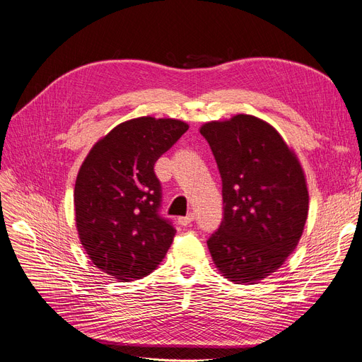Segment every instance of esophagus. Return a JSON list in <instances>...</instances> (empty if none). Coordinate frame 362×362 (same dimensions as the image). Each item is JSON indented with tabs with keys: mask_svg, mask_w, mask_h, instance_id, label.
I'll return each instance as SVG.
<instances>
[{
	"mask_svg": "<svg viewBox=\"0 0 362 362\" xmlns=\"http://www.w3.org/2000/svg\"><path fill=\"white\" fill-rule=\"evenodd\" d=\"M194 218H195L194 213H189V214L185 216V217H179V218H177V223H179L180 226H187V224H191V223L194 221Z\"/></svg>",
	"mask_w": 362,
	"mask_h": 362,
	"instance_id": "obj_1",
	"label": "esophagus"
}]
</instances>
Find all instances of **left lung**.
<instances>
[{"label": "left lung", "mask_w": 362, "mask_h": 362, "mask_svg": "<svg viewBox=\"0 0 362 362\" xmlns=\"http://www.w3.org/2000/svg\"><path fill=\"white\" fill-rule=\"evenodd\" d=\"M223 183V220L206 240L220 273L255 283L295 251L308 217L305 175L280 133L250 114L205 123Z\"/></svg>", "instance_id": "obj_1"}]
</instances>
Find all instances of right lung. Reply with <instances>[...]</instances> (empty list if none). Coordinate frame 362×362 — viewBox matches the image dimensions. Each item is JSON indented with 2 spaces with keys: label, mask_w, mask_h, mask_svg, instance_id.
Returning a JSON list of instances; mask_svg holds the SVG:
<instances>
[{
  "label": "right lung",
  "mask_w": 362,
  "mask_h": 362,
  "mask_svg": "<svg viewBox=\"0 0 362 362\" xmlns=\"http://www.w3.org/2000/svg\"><path fill=\"white\" fill-rule=\"evenodd\" d=\"M187 129L175 119H132L85 158L74 185L76 227L86 254L108 276L142 279L165 257L176 229L160 216L154 164Z\"/></svg>",
  "instance_id": "1"
}]
</instances>
